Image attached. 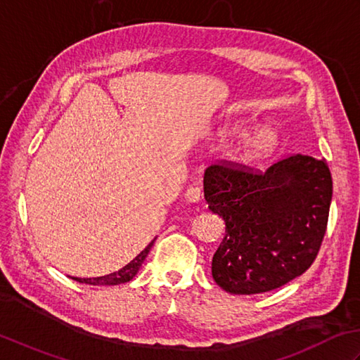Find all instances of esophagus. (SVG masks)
Segmentation results:
<instances>
[{
	"label": "esophagus",
	"instance_id": "34e87169",
	"mask_svg": "<svg viewBox=\"0 0 360 360\" xmlns=\"http://www.w3.org/2000/svg\"><path fill=\"white\" fill-rule=\"evenodd\" d=\"M185 199L188 202H199L202 199V188L200 186H189L185 193Z\"/></svg>",
	"mask_w": 360,
	"mask_h": 360
}]
</instances>
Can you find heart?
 Masks as SVG:
<instances>
[{"instance_id": "heart-1", "label": "heart", "mask_w": 360, "mask_h": 360, "mask_svg": "<svg viewBox=\"0 0 360 360\" xmlns=\"http://www.w3.org/2000/svg\"><path fill=\"white\" fill-rule=\"evenodd\" d=\"M276 146V135L270 127H259L242 139L238 155L245 161L262 160L272 153Z\"/></svg>"}]
</instances>
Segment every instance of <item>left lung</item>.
<instances>
[{"mask_svg":"<svg viewBox=\"0 0 360 360\" xmlns=\"http://www.w3.org/2000/svg\"><path fill=\"white\" fill-rule=\"evenodd\" d=\"M203 191L208 208L225 221L211 262L224 290L269 292L312 266L333 199L325 160L290 153L264 171L221 160L205 171Z\"/></svg>","mask_w":360,"mask_h":360,"instance_id":"left-lung-1","label":"left lung"}]
</instances>
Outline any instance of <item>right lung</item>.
I'll use <instances>...</instances> for the list:
<instances>
[{"mask_svg": "<svg viewBox=\"0 0 360 360\" xmlns=\"http://www.w3.org/2000/svg\"><path fill=\"white\" fill-rule=\"evenodd\" d=\"M152 244H153V240L150 242L148 247L144 248L141 253L136 256L134 261H130L127 266H124L122 269H120L118 272H113V274L105 275V276H98V278H75V276H72V280H76L79 283L91 284V285H116V284H121V283H127L136 275L139 267H141V264L146 259V256H148L149 250L152 248Z\"/></svg>", "mask_w": 360, "mask_h": 360, "instance_id": "right-lung-1", "label": "right lung"}]
</instances>
